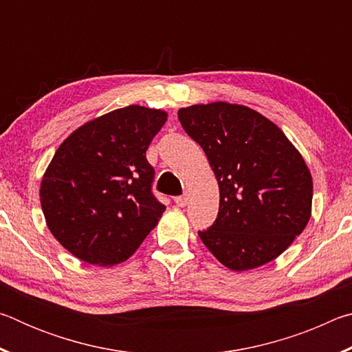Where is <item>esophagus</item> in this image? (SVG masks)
I'll return each mask as SVG.
<instances>
[{"mask_svg":"<svg viewBox=\"0 0 352 352\" xmlns=\"http://www.w3.org/2000/svg\"><path fill=\"white\" fill-rule=\"evenodd\" d=\"M174 201H175V205H177V206L183 208V206H186V205H188V197H186V195H180V197H175V199H174Z\"/></svg>","mask_w":352,"mask_h":352,"instance_id":"34e87169","label":"esophagus"}]
</instances>
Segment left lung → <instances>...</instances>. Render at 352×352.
Here are the masks:
<instances>
[{"instance_id":"1","label":"left lung","mask_w":352,"mask_h":352,"mask_svg":"<svg viewBox=\"0 0 352 352\" xmlns=\"http://www.w3.org/2000/svg\"><path fill=\"white\" fill-rule=\"evenodd\" d=\"M219 184V214L205 247L230 270L258 269L302 233L312 214V175L302 155L269 118L223 100L178 110Z\"/></svg>"}]
</instances>
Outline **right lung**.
<instances>
[{"instance_id": "1", "label": "right lung", "mask_w": 352, "mask_h": 352, "mask_svg": "<svg viewBox=\"0 0 352 352\" xmlns=\"http://www.w3.org/2000/svg\"><path fill=\"white\" fill-rule=\"evenodd\" d=\"M168 113L129 105L76 129L52 157L40 204L52 236L88 264L111 267L132 256L166 206L153 197L146 151Z\"/></svg>"}]
</instances>
